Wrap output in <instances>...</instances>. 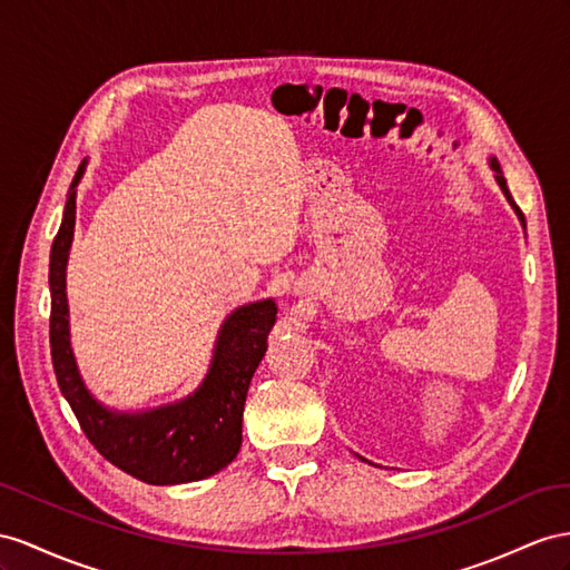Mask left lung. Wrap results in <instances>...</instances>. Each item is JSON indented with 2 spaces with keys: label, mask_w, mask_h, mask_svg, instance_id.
<instances>
[{
  "label": "left lung",
  "mask_w": 570,
  "mask_h": 570,
  "mask_svg": "<svg viewBox=\"0 0 570 570\" xmlns=\"http://www.w3.org/2000/svg\"><path fill=\"white\" fill-rule=\"evenodd\" d=\"M491 168L495 170V180H499V185H501V189H503V195L508 197V202L513 204V209L518 212V216H520V222H522V226H524V216H522V212H520V207L518 204L513 202V197H510V189H508V185H505V178H503V173H501V166H499V160L495 158H491Z\"/></svg>",
  "instance_id": "obj_1"
}]
</instances>
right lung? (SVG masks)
<instances>
[{"instance_id":"add662e5","label":"right lung","mask_w":570,"mask_h":570,"mask_svg":"<svg viewBox=\"0 0 570 570\" xmlns=\"http://www.w3.org/2000/svg\"><path fill=\"white\" fill-rule=\"evenodd\" d=\"M81 175L83 164L71 180L62 226L50 250V354L57 383L91 445L122 472L158 487L207 479L236 460L240 450L247 387L267 352L276 305L272 298L243 305L226 320L207 381L193 397L137 416L104 410L86 392L69 348L65 269Z\"/></svg>"}]
</instances>
